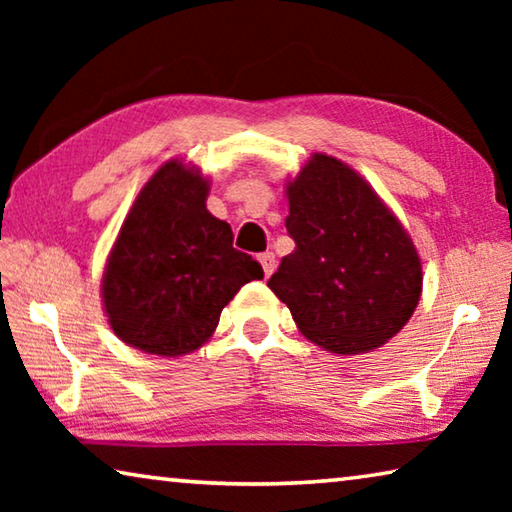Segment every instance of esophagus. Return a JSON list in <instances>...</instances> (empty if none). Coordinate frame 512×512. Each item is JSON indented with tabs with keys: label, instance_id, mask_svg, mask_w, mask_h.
<instances>
[{
	"label": "esophagus",
	"instance_id": "obj_1",
	"mask_svg": "<svg viewBox=\"0 0 512 512\" xmlns=\"http://www.w3.org/2000/svg\"><path fill=\"white\" fill-rule=\"evenodd\" d=\"M259 264H262L264 275L268 277L275 271V255L273 253H262V255H259Z\"/></svg>",
	"mask_w": 512,
	"mask_h": 512
}]
</instances>
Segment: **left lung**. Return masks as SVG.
Wrapping results in <instances>:
<instances>
[{"mask_svg":"<svg viewBox=\"0 0 512 512\" xmlns=\"http://www.w3.org/2000/svg\"><path fill=\"white\" fill-rule=\"evenodd\" d=\"M296 250L268 280L309 341L334 354L379 348L418 307L422 266L400 221L341 160L316 153L289 183Z\"/></svg>","mask_w":512,"mask_h":512,"instance_id":"1","label":"left lung"}]
</instances>
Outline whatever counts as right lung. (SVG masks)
Masks as SVG:
<instances>
[{"label":"right lung","mask_w":512,"mask_h":512,"mask_svg":"<svg viewBox=\"0 0 512 512\" xmlns=\"http://www.w3.org/2000/svg\"><path fill=\"white\" fill-rule=\"evenodd\" d=\"M207 180L171 160L128 212L103 273V307L121 341L160 357L194 352L257 259L232 246V230L207 212Z\"/></svg>","instance_id":"right-lung-1"}]
</instances>
